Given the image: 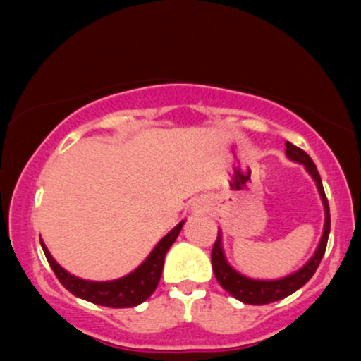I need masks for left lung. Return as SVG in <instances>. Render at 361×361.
Wrapping results in <instances>:
<instances>
[{
    "instance_id": "left-lung-1",
    "label": "left lung",
    "mask_w": 361,
    "mask_h": 361,
    "mask_svg": "<svg viewBox=\"0 0 361 361\" xmlns=\"http://www.w3.org/2000/svg\"><path fill=\"white\" fill-rule=\"evenodd\" d=\"M285 154H287L288 159L295 161V163L304 164L305 169L312 180L316 181V186L319 190V195H321L322 205H324V231H322L321 241H319V246L314 256L310 258L304 267L299 268L297 271L290 273V275L283 276V279L279 280H255L247 279V276L241 275L239 271H235L229 263H227L226 255H224L222 250V235L221 231H219L217 241H215L212 247V270L215 279H217L221 287L229 292L234 299L244 302V304L251 305H264L270 304V302H276L285 299V297L292 295L293 292H297L300 287H304L307 281L312 279V275L316 273L319 263H321L322 256H324L326 246H327V238H329V229H331V215H329V204H327V198L324 193V188H322L321 176H319V171L314 164V161L310 159V156L305 151H302L297 146H293L292 142H285Z\"/></svg>"
}]
</instances>
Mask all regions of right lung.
Here are the masks:
<instances>
[{
    "label": "right lung",
    "mask_w": 361,
    "mask_h": 361,
    "mask_svg": "<svg viewBox=\"0 0 361 361\" xmlns=\"http://www.w3.org/2000/svg\"><path fill=\"white\" fill-rule=\"evenodd\" d=\"M183 224L185 221H181L175 229L169 231L156 244L154 250L151 251V255L144 259L140 267L135 268L132 273H128V275L122 276V279L111 281H91L78 279V276L66 271L61 264H57V261L52 258V255L45 247L42 239H40V244H42L45 258H47L56 276L64 285V288L69 290L73 295L80 297L82 300L93 302L97 305H105V307H135V305L147 300L156 290L157 283H159L161 273H163L164 256H166L169 247L173 246V243L176 241Z\"/></svg>",
    "instance_id": "right-lung-1"
}]
</instances>
